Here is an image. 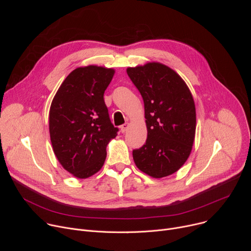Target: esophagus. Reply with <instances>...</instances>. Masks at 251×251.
I'll use <instances>...</instances> for the list:
<instances>
[{
  "label": "esophagus",
  "instance_id": "obj_1",
  "mask_svg": "<svg viewBox=\"0 0 251 251\" xmlns=\"http://www.w3.org/2000/svg\"><path fill=\"white\" fill-rule=\"evenodd\" d=\"M128 128H129V124H128V123H125V124L121 125L120 130H121V132H122V133H125V132L128 130Z\"/></svg>",
  "mask_w": 251,
  "mask_h": 251
}]
</instances>
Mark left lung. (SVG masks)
Listing matches in <instances>:
<instances>
[{
    "label": "left lung",
    "mask_w": 251,
    "mask_h": 251,
    "mask_svg": "<svg viewBox=\"0 0 251 251\" xmlns=\"http://www.w3.org/2000/svg\"><path fill=\"white\" fill-rule=\"evenodd\" d=\"M144 100L147 140L133 151L137 168L152 177L176 173L188 160L196 135L193 95L175 70L160 62L128 67Z\"/></svg>",
    "instance_id": "1"
}]
</instances>
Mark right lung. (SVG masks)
Returning <instances> with one entry per match:
<instances>
[{
    "instance_id": "obj_1",
    "label": "right lung",
    "mask_w": 251,
    "mask_h": 251,
    "mask_svg": "<svg viewBox=\"0 0 251 251\" xmlns=\"http://www.w3.org/2000/svg\"><path fill=\"white\" fill-rule=\"evenodd\" d=\"M115 70L97 65L77 67L56 91L50 109V136L60 165L73 176L96 174L106 159V147L117 136L104 92Z\"/></svg>"
}]
</instances>
